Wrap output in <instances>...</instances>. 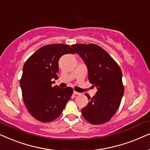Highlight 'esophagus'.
<instances>
[{
    "label": "esophagus",
    "mask_w": 150,
    "mask_h": 150,
    "mask_svg": "<svg viewBox=\"0 0 150 150\" xmlns=\"http://www.w3.org/2000/svg\"><path fill=\"white\" fill-rule=\"evenodd\" d=\"M73 94H74V95H79L81 93H78V92H77V91H73Z\"/></svg>",
    "instance_id": "obj_1"
}]
</instances>
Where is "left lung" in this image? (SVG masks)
<instances>
[{"instance_id":"1","label":"left lung","mask_w":150,"mask_h":150,"mask_svg":"<svg viewBox=\"0 0 150 150\" xmlns=\"http://www.w3.org/2000/svg\"><path fill=\"white\" fill-rule=\"evenodd\" d=\"M88 71V80L97 92L93 97L86 94L89 102L81 113L86 120L93 125L108 121L120 105L124 93L122 72L117 63L104 49L97 45H73Z\"/></svg>"}]
</instances>
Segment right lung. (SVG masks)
I'll use <instances>...</instances> for the list:
<instances>
[{"label":"right lung","mask_w":150,"mask_h":150,"mask_svg":"<svg viewBox=\"0 0 150 150\" xmlns=\"http://www.w3.org/2000/svg\"><path fill=\"white\" fill-rule=\"evenodd\" d=\"M75 54L69 45L55 44L44 46L26 61L20 81L23 101L29 113L42 122L55 120L71 99V87L53 86L59 71L58 62L64 54Z\"/></svg>","instance_id":"add662e5"}]
</instances>
